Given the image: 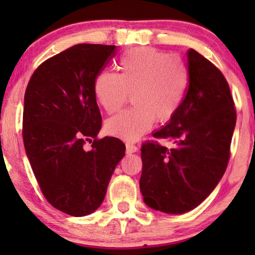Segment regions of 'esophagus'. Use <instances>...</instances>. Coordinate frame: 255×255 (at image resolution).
<instances>
[{
	"label": "esophagus",
	"mask_w": 255,
	"mask_h": 255,
	"mask_svg": "<svg viewBox=\"0 0 255 255\" xmlns=\"http://www.w3.org/2000/svg\"><path fill=\"white\" fill-rule=\"evenodd\" d=\"M137 151V147L133 144H126V152L127 153H134V152Z\"/></svg>",
	"instance_id": "esophagus-1"
}]
</instances>
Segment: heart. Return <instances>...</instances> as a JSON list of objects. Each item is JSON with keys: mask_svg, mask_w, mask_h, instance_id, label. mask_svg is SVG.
Here are the masks:
<instances>
[{"mask_svg": "<svg viewBox=\"0 0 255 255\" xmlns=\"http://www.w3.org/2000/svg\"><path fill=\"white\" fill-rule=\"evenodd\" d=\"M188 72L180 58L164 51L140 48L128 51L119 64V74L101 72L93 92L108 114L121 109L129 99L134 107L109 119L110 135L134 141L147 133L154 121H169L182 103Z\"/></svg>", "mask_w": 255, "mask_h": 255, "instance_id": "obj_1", "label": "heart"}]
</instances>
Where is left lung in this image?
<instances>
[{"mask_svg": "<svg viewBox=\"0 0 255 255\" xmlns=\"http://www.w3.org/2000/svg\"><path fill=\"white\" fill-rule=\"evenodd\" d=\"M188 87L177 113L153 134L171 140L141 146L140 192L151 209L184 213L216 188L230 158L236 110L229 85L215 64L194 49L187 51Z\"/></svg>", "mask_w": 255, "mask_h": 255, "instance_id": "8db88e82", "label": "left lung"}]
</instances>
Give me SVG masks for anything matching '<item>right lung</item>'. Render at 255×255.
<instances>
[{
  "mask_svg": "<svg viewBox=\"0 0 255 255\" xmlns=\"http://www.w3.org/2000/svg\"><path fill=\"white\" fill-rule=\"evenodd\" d=\"M115 52V45L77 44L44 61L25 92L22 139L31 168L46 200L74 217L101 206L125 156L118 137H97L102 116L93 83Z\"/></svg>",
  "mask_w": 255,
  "mask_h": 255,
  "instance_id": "1",
  "label": "right lung"
}]
</instances>
